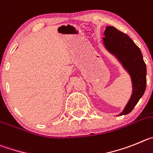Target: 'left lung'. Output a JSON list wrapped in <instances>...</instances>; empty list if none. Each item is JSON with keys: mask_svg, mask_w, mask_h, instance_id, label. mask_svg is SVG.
Masks as SVG:
<instances>
[{"mask_svg": "<svg viewBox=\"0 0 153 153\" xmlns=\"http://www.w3.org/2000/svg\"><path fill=\"white\" fill-rule=\"evenodd\" d=\"M104 46L123 63L132 77L133 91L131 98L120 115L131 112L143 95L146 87V65L140 48L129 36L115 27H107L104 32Z\"/></svg>", "mask_w": 153, "mask_h": 153, "instance_id": "1", "label": "left lung"}]
</instances>
